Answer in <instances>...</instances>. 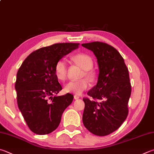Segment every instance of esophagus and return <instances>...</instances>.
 Listing matches in <instances>:
<instances>
[{
	"label": "esophagus",
	"instance_id": "1",
	"mask_svg": "<svg viewBox=\"0 0 154 154\" xmlns=\"http://www.w3.org/2000/svg\"><path fill=\"white\" fill-rule=\"evenodd\" d=\"M79 96H77V95H75L74 96V99L75 100H77V99H79Z\"/></svg>",
	"mask_w": 154,
	"mask_h": 154
}]
</instances>
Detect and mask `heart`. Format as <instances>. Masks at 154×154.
Listing matches in <instances>:
<instances>
[{"mask_svg":"<svg viewBox=\"0 0 154 154\" xmlns=\"http://www.w3.org/2000/svg\"><path fill=\"white\" fill-rule=\"evenodd\" d=\"M72 60L83 70L86 71L85 75L87 77L90 79H93L95 75L93 71H90V69L93 67L94 62L90 56L84 54V53H80V54L74 55L72 57ZM54 71L58 79L64 81L66 79V75H67V65H66V62L65 59L62 58L58 61L55 65ZM89 85V83L88 80L86 79L72 80L66 83L64 89L66 93L80 95L85 89H88Z\"/></svg>","mask_w":154,"mask_h":154,"instance_id":"obj_1","label":"heart"}]
</instances>
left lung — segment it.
I'll return each mask as SVG.
<instances>
[{"mask_svg": "<svg viewBox=\"0 0 154 154\" xmlns=\"http://www.w3.org/2000/svg\"><path fill=\"white\" fill-rule=\"evenodd\" d=\"M82 46L94 52L99 68L97 84L88 92L94 100L83 99V122L91 133L106 136L118 129L127 117L131 93L128 71L121 54L110 45L94 42Z\"/></svg>", "mask_w": 154, "mask_h": 154, "instance_id": "8db88e82", "label": "left lung"}]
</instances>
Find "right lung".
Returning <instances> with one entry per match:
<instances>
[{
	"label": "right lung",
	"mask_w": 154,
	"mask_h": 154,
	"mask_svg": "<svg viewBox=\"0 0 154 154\" xmlns=\"http://www.w3.org/2000/svg\"><path fill=\"white\" fill-rule=\"evenodd\" d=\"M79 47L77 43H59L38 49L27 57L17 73L15 89L19 110L29 129L46 135L59 125L73 95L58 96L62 89L55 75L57 63Z\"/></svg>",
	"instance_id": "1"
}]
</instances>
